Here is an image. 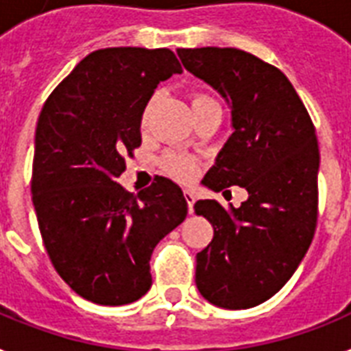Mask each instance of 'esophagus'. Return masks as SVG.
Here are the masks:
<instances>
[{
    "label": "esophagus",
    "instance_id": "esophagus-1",
    "mask_svg": "<svg viewBox=\"0 0 351 351\" xmlns=\"http://www.w3.org/2000/svg\"><path fill=\"white\" fill-rule=\"evenodd\" d=\"M184 197H186L187 209H189V213H193V211H195V195H193V191L186 189V191H184Z\"/></svg>",
    "mask_w": 351,
    "mask_h": 351
}]
</instances>
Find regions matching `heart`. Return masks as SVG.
Masks as SVG:
<instances>
[{
	"instance_id": "1",
	"label": "heart",
	"mask_w": 351,
	"mask_h": 351,
	"mask_svg": "<svg viewBox=\"0 0 351 351\" xmlns=\"http://www.w3.org/2000/svg\"><path fill=\"white\" fill-rule=\"evenodd\" d=\"M209 101L215 100L206 95H195L191 101L193 109L204 106V104H209ZM149 111H151V101H149L147 107H145V111H143L142 114V125H145V121H147ZM164 165L171 175L178 176L180 180H189V178H193L195 173H197V164H195L191 158H186V156H180V154H167L164 160Z\"/></svg>"
}]
</instances>
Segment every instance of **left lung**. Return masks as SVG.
Listing matches in <instances>:
<instances>
[{"mask_svg": "<svg viewBox=\"0 0 351 351\" xmlns=\"http://www.w3.org/2000/svg\"><path fill=\"white\" fill-rule=\"evenodd\" d=\"M184 67L230 104L233 134L204 184L240 186L247 200L222 208L198 200L213 240L197 253V288L226 310L277 293L310 247L319 206V143L304 104L277 67L239 49H178Z\"/></svg>", "mask_w": 351, "mask_h": 351, "instance_id": "left-lung-1", "label": "left lung"}]
</instances>
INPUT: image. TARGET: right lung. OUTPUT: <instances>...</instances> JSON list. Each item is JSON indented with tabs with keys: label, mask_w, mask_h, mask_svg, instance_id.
Here are the masks:
<instances>
[{
	"label": "right lung",
	"mask_w": 351,
	"mask_h": 351,
	"mask_svg": "<svg viewBox=\"0 0 351 351\" xmlns=\"http://www.w3.org/2000/svg\"><path fill=\"white\" fill-rule=\"evenodd\" d=\"M180 73L169 49H100L52 90L38 118L30 191L41 239L58 275L95 304L147 293L154 245L186 219L184 193L169 178L138 195L117 182L123 156L142 143L156 85Z\"/></svg>",
	"instance_id": "1"
}]
</instances>
